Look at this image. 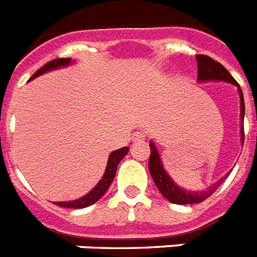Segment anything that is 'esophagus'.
Segmentation results:
<instances>
[{"label": "esophagus", "instance_id": "obj_1", "mask_svg": "<svg viewBox=\"0 0 257 257\" xmlns=\"http://www.w3.org/2000/svg\"><path fill=\"white\" fill-rule=\"evenodd\" d=\"M144 139H145L144 133H141V132H135L132 135V137H131V140H132L133 143H136V141L144 140Z\"/></svg>", "mask_w": 257, "mask_h": 257}]
</instances>
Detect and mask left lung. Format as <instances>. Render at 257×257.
Masks as SVG:
<instances>
[{"mask_svg":"<svg viewBox=\"0 0 257 257\" xmlns=\"http://www.w3.org/2000/svg\"><path fill=\"white\" fill-rule=\"evenodd\" d=\"M197 81H225L231 82L233 85L237 86L240 94V120L244 121V113H245V105H244L243 92L240 89L239 84L235 81V78L232 77L229 72L224 68L220 62L215 61L213 58L204 56V54H197ZM240 136H241V143H244V126L241 125L240 129ZM149 148H151V157H149V172L152 176L153 181L161 192V195L165 199L169 200L171 203L175 204H196L201 203L205 199H208L217 188L221 185L227 176H224V179H220L212 187L207 188L205 191H187L180 188L177 184L171 179V176L167 173V171L163 167L160 153L157 151L156 145L152 141H149Z\"/></svg>","mask_w":257,"mask_h":257,"instance_id":"left-lung-1","label":"left lung"}]
</instances>
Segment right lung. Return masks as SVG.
Wrapping results in <instances>:
<instances>
[{
    "instance_id": "obj_1",
    "label": "right lung",
    "mask_w": 257,
    "mask_h": 257,
    "mask_svg": "<svg viewBox=\"0 0 257 257\" xmlns=\"http://www.w3.org/2000/svg\"><path fill=\"white\" fill-rule=\"evenodd\" d=\"M72 62V58H56L53 61H49L48 64L40 68V69L36 72V73L30 77V80H33V78L38 77V76H41V74L46 73V72H50V70L53 69H58V68H61V66H68ZM129 148L128 147H124V148L117 149L114 152H112L109 155L108 159V164H106V168H105V173L102 176V179L98 181L96 187L93 188L92 191L86 193L85 196H82L80 199L73 200V201H58L56 203V205L58 207H64V208H76V209H80V208H86L89 205H92L96 201L102 197L105 192L108 191V188L110 187V184H112L113 179H114V176H116V171H117V165L120 163L122 159L125 157V155L128 153Z\"/></svg>"
}]
</instances>
